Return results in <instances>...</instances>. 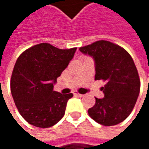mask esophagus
<instances>
[{
  "mask_svg": "<svg viewBox=\"0 0 149 149\" xmlns=\"http://www.w3.org/2000/svg\"><path fill=\"white\" fill-rule=\"evenodd\" d=\"M74 95L76 97H84V95L83 94H79V93H77V92H75Z\"/></svg>",
  "mask_w": 149,
  "mask_h": 149,
  "instance_id": "esophagus-1",
  "label": "esophagus"
}]
</instances>
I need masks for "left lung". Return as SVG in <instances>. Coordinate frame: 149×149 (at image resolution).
Returning <instances> with one entry per match:
<instances>
[{
    "mask_svg": "<svg viewBox=\"0 0 149 149\" xmlns=\"http://www.w3.org/2000/svg\"><path fill=\"white\" fill-rule=\"evenodd\" d=\"M79 51L93 58L95 80L103 79L104 98H97L88 109L89 116L104 126L116 125L131 113L140 93V78L133 58L123 47L106 40L80 47Z\"/></svg>",
    "mask_w": 149,
    "mask_h": 149,
    "instance_id": "1",
    "label": "left lung"
}]
</instances>
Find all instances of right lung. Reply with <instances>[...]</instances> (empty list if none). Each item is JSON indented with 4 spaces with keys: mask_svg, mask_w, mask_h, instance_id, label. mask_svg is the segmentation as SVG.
Wrapping results in <instances>:
<instances>
[{
    "mask_svg": "<svg viewBox=\"0 0 149 149\" xmlns=\"http://www.w3.org/2000/svg\"><path fill=\"white\" fill-rule=\"evenodd\" d=\"M77 48L33 45L18 58L11 77V93L21 116L38 128H50L65 115L72 93L53 91L57 78L73 58Z\"/></svg>",
    "mask_w": 149,
    "mask_h": 149,
    "instance_id": "right-lung-1",
    "label": "right lung"
}]
</instances>
